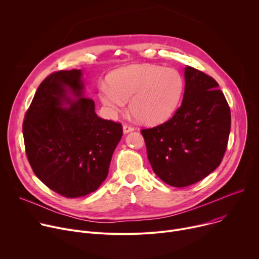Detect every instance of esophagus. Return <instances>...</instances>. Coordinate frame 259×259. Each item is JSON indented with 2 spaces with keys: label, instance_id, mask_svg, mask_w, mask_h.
Segmentation results:
<instances>
[{
  "label": "esophagus",
  "instance_id": "1",
  "mask_svg": "<svg viewBox=\"0 0 259 259\" xmlns=\"http://www.w3.org/2000/svg\"><path fill=\"white\" fill-rule=\"evenodd\" d=\"M133 130H134V128L131 127V126H129V125H127V124H125V125L123 126V132H124V134H127V133H129V132H132Z\"/></svg>",
  "mask_w": 259,
  "mask_h": 259
}]
</instances>
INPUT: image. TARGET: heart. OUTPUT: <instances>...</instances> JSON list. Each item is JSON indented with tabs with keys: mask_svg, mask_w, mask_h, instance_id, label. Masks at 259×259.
I'll use <instances>...</instances> for the list:
<instances>
[{
	"mask_svg": "<svg viewBox=\"0 0 259 259\" xmlns=\"http://www.w3.org/2000/svg\"><path fill=\"white\" fill-rule=\"evenodd\" d=\"M99 99L110 117L123 112L126 101L132 116L144 124H159L171 117L184 90L180 73L173 68L133 64L110 73Z\"/></svg>",
	"mask_w": 259,
	"mask_h": 259,
	"instance_id": "heart-1",
	"label": "heart"
}]
</instances>
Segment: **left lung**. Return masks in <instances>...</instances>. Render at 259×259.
<instances>
[{
  "label": "left lung",
  "instance_id": "obj_1",
  "mask_svg": "<svg viewBox=\"0 0 259 259\" xmlns=\"http://www.w3.org/2000/svg\"><path fill=\"white\" fill-rule=\"evenodd\" d=\"M184 81L182 103L174 116L141 130L154 172L175 188L191 186L219 166L231 130L230 107L218 83L188 65Z\"/></svg>",
  "mask_w": 259,
  "mask_h": 259
}]
</instances>
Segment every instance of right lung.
<instances>
[{"label": "right lung", "instance_id": "right-lung-1", "mask_svg": "<svg viewBox=\"0 0 259 259\" xmlns=\"http://www.w3.org/2000/svg\"><path fill=\"white\" fill-rule=\"evenodd\" d=\"M22 132L36 177L66 198L84 197L101 186L123 135L121 124L96 115L81 69L54 72L41 83Z\"/></svg>", "mask_w": 259, "mask_h": 259}]
</instances>
